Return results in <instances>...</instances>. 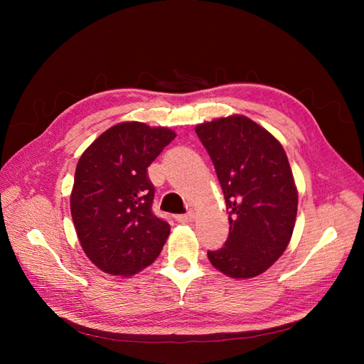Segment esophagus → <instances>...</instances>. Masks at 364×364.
Masks as SVG:
<instances>
[{"instance_id":"esophagus-1","label":"esophagus","mask_w":364,"mask_h":364,"mask_svg":"<svg viewBox=\"0 0 364 364\" xmlns=\"http://www.w3.org/2000/svg\"><path fill=\"white\" fill-rule=\"evenodd\" d=\"M176 220H178L179 223H190V222H193V220H194V213L190 211V213H186V214H179V215H176Z\"/></svg>"}]
</instances>
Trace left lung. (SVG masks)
<instances>
[{"label":"left lung","instance_id":"obj_1","mask_svg":"<svg viewBox=\"0 0 364 364\" xmlns=\"http://www.w3.org/2000/svg\"><path fill=\"white\" fill-rule=\"evenodd\" d=\"M211 158L229 211L222 249L208 250L230 278L266 272L287 249L297 213V190L287 155L270 132L245 115L196 126Z\"/></svg>","mask_w":364,"mask_h":364}]
</instances>
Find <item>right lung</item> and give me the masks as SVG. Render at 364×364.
Here are the masks:
<instances>
[{
  "instance_id": "obj_1",
  "label": "right lung",
  "mask_w": 364,
  "mask_h": 364,
  "mask_svg": "<svg viewBox=\"0 0 364 364\" xmlns=\"http://www.w3.org/2000/svg\"><path fill=\"white\" fill-rule=\"evenodd\" d=\"M174 138L167 127L127 121L103 132L77 162L71 215L86 257L100 270L132 277L161 253L170 225L151 211L147 168Z\"/></svg>"
}]
</instances>
